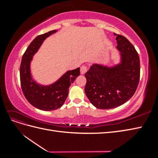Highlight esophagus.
I'll list each match as a JSON object with an SVG mask.
<instances>
[{
    "mask_svg": "<svg viewBox=\"0 0 158 158\" xmlns=\"http://www.w3.org/2000/svg\"><path fill=\"white\" fill-rule=\"evenodd\" d=\"M88 67H87L85 65H83L81 67V74H82V75H84V74L88 71Z\"/></svg>",
    "mask_w": 158,
    "mask_h": 158,
    "instance_id": "34e87169",
    "label": "esophagus"
}]
</instances>
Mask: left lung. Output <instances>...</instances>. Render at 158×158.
Returning a JSON list of instances; mask_svg holds the SVG:
<instances>
[{
    "label": "left lung",
    "instance_id": "8db88e82",
    "mask_svg": "<svg viewBox=\"0 0 158 158\" xmlns=\"http://www.w3.org/2000/svg\"><path fill=\"white\" fill-rule=\"evenodd\" d=\"M121 62L113 67L94 64L85 74V92L96 108L109 109L126 102L135 94L140 80L138 53L125 36L117 35Z\"/></svg>",
    "mask_w": 158,
    "mask_h": 158
}]
</instances>
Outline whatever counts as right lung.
Instances as JSON below:
<instances>
[{
	"instance_id": "right-lung-1",
	"label": "right lung",
	"mask_w": 158,
	"mask_h": 158,
	"mask_svg": "<svg viewBox=\"0 0 158 158\" xmlns=\"http://www.w3.org/2000/svg\"><path fill=\"white\" fill-rule=\"evenodd\" d=\"M56 32V30H54L36 36L23 53L19 69L20 82L23 95L32 106L42 110L60 108L68 96L69 87L80 75V68L69 70L58 81L49 85L39 84L32 79L31 73L32 57L45 39Z\"/></svg>"
}]
</instances>
